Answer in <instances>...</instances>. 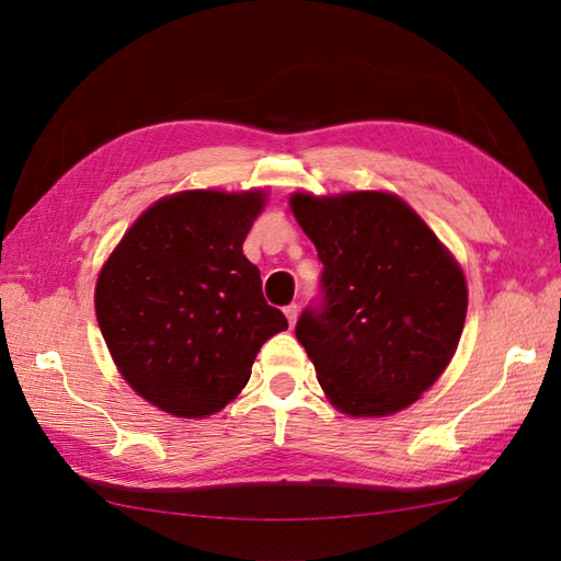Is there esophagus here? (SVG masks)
I'll list each match as a JSON object with an SVG mask.
<instances>
[{"label":"esophagus","instance_id":"34e87169","mask_svg":"<svg viewBox=\"0 0 561 561\" xmlns=\"http://www.w3.org/2000/svg\"><path fill=\"white\" fill-rule=\"evenodd\" d=\"M284 316H287L289 325L294 328V325H296V318H299V306H296V304H289L287 308H284Z\"/></svg>","mask_w":561,"mask_h":561}]
</instances>
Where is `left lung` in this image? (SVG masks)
<instances>
[{
	"mask_svg": "<svg viewBox=\"0 0 561 561\" xmlns=\"http://www.w3.org/2000/svg\"><path fill=\"white\" fill-rule=\"evenodd\" d=\"M323 262L320 299L296 323L330 402L352 416L400 412L456 354L468 313L462 270L390 193L291 195Z\"/></svg>",
	"mask_w": 561,
	"mask_h": 561,
	"instance_id": "8db88e82",
	"label": "left lung"
}]
</instances>
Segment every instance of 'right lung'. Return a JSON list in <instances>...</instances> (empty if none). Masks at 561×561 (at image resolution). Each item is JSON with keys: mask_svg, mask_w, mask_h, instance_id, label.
<instances>
[{"mask_svg": "<svg viewBox=\"0 0 561 561\" xmlns=\"http://www.w3.org/2000/svg\"><path fill=\"white\" fill-rule=\"evenodd\" d=\"M262 207L260 190L163 197L99 274L96 318L113 362L163 412L199 420L226 408L262 344L289 328L243 255Z\"/></svg>", "mask_w": 561, "mask_h": 561, "instance_id": "obj_1", "label": "right lung"}]
</instances>
